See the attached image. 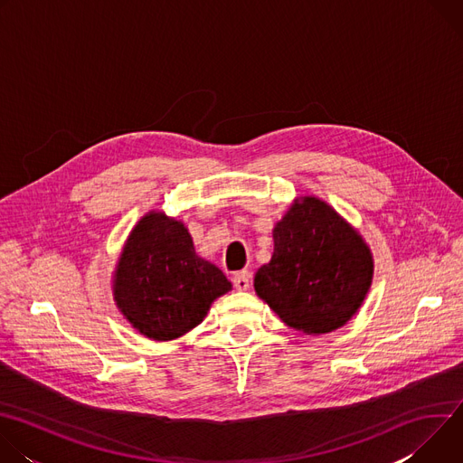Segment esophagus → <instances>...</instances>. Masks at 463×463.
<instances>
[{
    "instance_id": "esophagus-1",
    "label": "esophagus",
    "mask_w": 463,
    "mask_h": 463,
    "mask_svg": "<svg viewBox=\"0 0 463 463\" xmlns=\"http://www.w3.org/2000/svg\"><path fill=\"white\" fill-rule=\"evenodd\" d=\"M232 282H234V288L238 291H245L249 289L250 286V273L249 271H238L234 277H232Z\"/></svg>"
}]
</instances>
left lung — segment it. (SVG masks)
<instances>
[{
	"label": "left lung",
	"instance_id": "1",
	"mask_svg": "<svg viewBox=\"0 0 463 463\" xmlns=\"http://www.w3.org/2000/svg\"><path fill=\"white\" fill-rule=\"evenodd\" d=\"M271 261L254 275V291L297 332L329 334L361 307L373 258L361 234L313 195L297 200L273 229Z\"/></svg>",
	"mask_w": 463,
	"mask_h": 463
}]
</instances>
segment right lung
I'll return each mask as SVG.
<instances>
[{"label": "right lung", "mask_w": 463, "mask_h": 463, "mask_svg": "<svg viewBox=\"0 0 463 463\" xmlns=\"http://www.w3.org/2000/svg\"><path fill=\"white\" fill-rule=\"evenodd\" d=\"M231 288L222 269L195 254L181 222L152 211L124 243L113 298L137 332L154 341H172L200 324L211 304Z\"/></svg>", "instance_id": "obj_1"}]
</instances>
